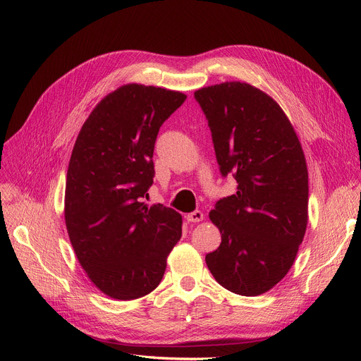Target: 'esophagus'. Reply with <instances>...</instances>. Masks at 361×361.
Instances as JSON below:
<instances>
[{"label": "esophagus", "mask_w": 361, "mask_h": 361, "mask_svg": "<svg viewBox=\"0 0 361 361\" xmlns=\"http://www.w3.org/2000/svg\"><path fill=\"white\" fill-rule=\"evenodd\" d=\"M185 218H187L188 222H200V221L204 219V215H203V212H200V211H195V212H192V214H188Z\"/></svg>", "instance_id": "34e87169"}]
</instances>
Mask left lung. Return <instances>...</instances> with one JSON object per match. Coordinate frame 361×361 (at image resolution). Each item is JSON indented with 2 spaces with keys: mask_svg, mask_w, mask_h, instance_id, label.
<instances>
[{
  "mask_svg": "<svg viewBox=\"0 0 361 361\" xmlns=\"http://www.w3.org/2000/svg\"><path fill=\"white\" fill-rule=\"evenodd\" d=\"M212 131L222 176L237 193L221 199L209 218L219 247L206 255L218 283L240 295H260L288 274L309 221L305 152L279 104L245 82L195 92Z\"/></svg>",
  "mask_w": 361,
  "mask_h": 361,
  "instance_id": "1",
  "label": "left lung"
}]
</instances>
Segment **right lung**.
Returning <instances> with one entry per match:
<instances>
[{
  "label": "right lung",
  "instance_id": "add662e5",
  "mask_svg": "<svg viewBox=\"0 0 361 361\" xmlns=\"http://www.w3.org/2000/svg\"><path fill=\"white\" fill-rule=\"evenodd\" d=\"M185 98L157 86H120L93 108L75 139L66 226L87 278L111 298L136 300L154 291L181 238V215L143 197L154 183L159 127Z\"/></svg>",
  "mask_w": 361,
  "mask_h": 361
}]
</instances>
